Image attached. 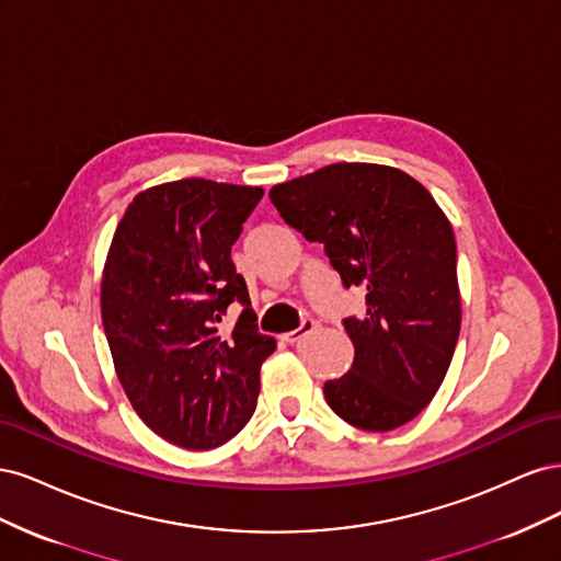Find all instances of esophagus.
<instances>
[{
    "mask_svg": "<svg viewBox=\"0 0 561 561\" xmlns=\"http://www.w3.org/2000/svg\"><path fill=\"white\" fill-rule=\"evenodd\" d=\"M316 325H318V322H316L313 318H304V320H301V325H299L297 330H293V332L283 334V339H285L287 344H297L299 339H304L307 334H311V332L316 330Z\"/></svg>",
    "mask_w": 561,
    "mask_h": 561,
    "instance_id": "esophagus-1",
    "label": "esophagus"
}]
</instances>
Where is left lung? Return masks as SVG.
Instances as JSON below:
<instances>
[{
	"mask_svg": "<svg viewBox=\"0 0 561 561\" xmlns=\"http://www.w3.org/2000/svg\"><path fill=\"white\" fill-rule=\"evenodd\" d=\"M268 198L325 245L346 290H367L365 313L344 318L353 365L322 388L332 412L369 433L404 426L437 393L461 332L449 219L423 184L377 163H332Z\"/></svg>",
	"mask_w": 561,
	"mask_h": 561,
	"instance_id": "obj_1",
	"label": "left lung"
}]
</instances>
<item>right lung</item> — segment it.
Listing matches in <instances>:
<instances>
[{"label":"right lung","mask_w":561,"mask_h":561,"mask_svg":"<svg viewBox=\"0 0 561 561\" xmlns=\"http://www.w3.org/2000/svg\"><path fill=\"white\" fill-rule=\"evenodd\" d=\"M262 196L260 186L168 182L135 196L114 231L100 301L116 377L147 426L184 449L219 447L245 426L276 351L231 262ZM233 300L244 311L219 335Z\"/></svg>","instance_id":"right-lung-1"}]
</instances>
